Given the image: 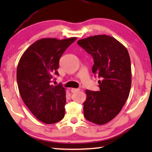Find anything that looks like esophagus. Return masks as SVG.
<instances>
[{"instance_id": "esophagus-1", "label": "esophagus", "mask_w": 152, "mask_h": 152, "mask_svg": "<svg viewBox=\"0 0 152 152\" xmlns=\"http://www.w3.org/2000/svg\"><path fill=\"white\" fill-rule=\"evenodd\" d=\"M80 89H79V88H71V92L74 93V92H76L80 91Z\"/></svg>"}]
</instances>
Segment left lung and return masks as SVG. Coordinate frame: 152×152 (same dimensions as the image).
Returning a JSON list of instances; mask_svg holds the SVG:
<instances>
[{"label": "left lung", "mask_w": 152, "mask_h": 152, "mask_svg": "<svg viewBox=\"0 0 152 152\" xmlns=\"http://www.w3.org/2000/svg\"><path fill=\"white\" fill-rule=\"evenodd\" d=\"M77 43L93 58L92 72L101 78L99 91H86L84 117L95 124H105L119 114L129 95V55L124 45L107 35L91 36Z\"/></svg>", "instance_id": "obj_1"}]
</instances>
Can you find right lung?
<instances>
[{"instance_id":"add662e5","label":"right lung","mask_w":152,"mask_h":152,"mask_svg":"<svg viewBox=\"0 0 152 152\" xmlns=\"http://www.w3.org/2000/svg\"><path fill=\"white\" fill-rule=\"evenodd\" d=\"M76 39L43 38L33 43L23 53L17 69L20 96L33 115L46 124L60 121L65 115L66 91L61 84L51 85L59 75V60Z\"/></svg>"}]
</instances>
